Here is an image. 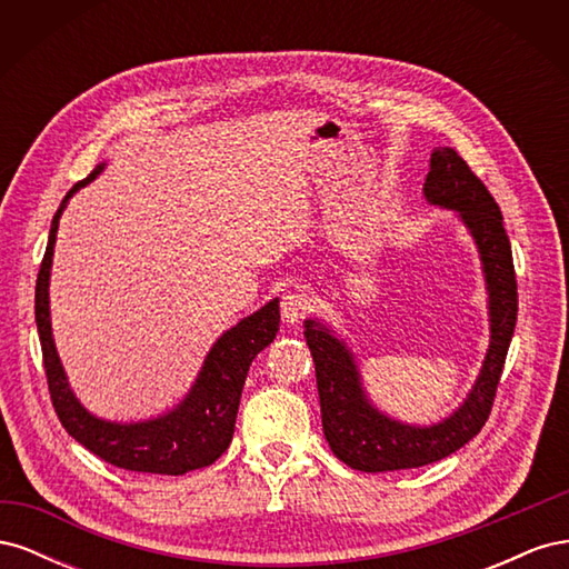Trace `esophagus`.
<instances>
[{"instance_id": "1", "label": "esophagus", "mask_w": 569, "mask_h": 569, "mask_svg": "<svg viewBox=\"0 0 569 569\" xmlns=\"http://www.w3.org/2000/svg\"><path fill=\"white\" fill-rule=\"evenodd\" d=\"M280 311H282L284 322L295 325V322L303 320L306 313L311 311V301H308V297L301 295V291H287L280 301Z\"/></svg>"}]
</instances>
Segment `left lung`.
<instances>
[{
  "label": "left lung",
  "instance_id": "left-lung-1",
  "mask_svg": "<svg viewBox=\"0 0 569 569\" xmlns=\"http://www.w3.org/2000/svg\"><path fill=\"white\" fill-rule=\"evenodd\" d=\"M425 199L458 211L479 249L489 291L491 341L477 382L465 403L432 427L403 425L377 410L360 385L358 366L347 343L318 320L303 322V337L316 363L322 432L332 453L360 472L422 468L456 453L481 432L491 416L510 339L518 322V280L503 216L470 166L451 147H439L429 159Z\"/></svg>",
  "mask_w": 569,
  "mask_h": 569
}]
</instances>
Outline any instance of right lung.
<instances>
[{"label": "right lung", "instance_id": "right-lung-1", "mask_svg": "<svg viewBox=\"0 0 569 569\" xmlns=\"http://www.w3.org/2000/svg\"><path fill=\"white\" fill-rule=\"evenodd\" d=\"M101 168L104 166H97L88 178L80 180L63 197L54 220H51L47 251L38 272L36 322L42 343L51 406H54L68 435L101 460L116 465V468L130 472L184 475L206 468V465L216 462L228 451L251 360L268 347L280 330V301L272 299L261 311L239 320L232 330L222 335L206 356L197 382L184 396V401L166 412V416L130 425L94 418L92 412L80 406L76 393L68 387L54 339H51L49 270L66 201L80 187L92 182Z\"/></svg>", "mask_w": 569, "mask_h": 569}]
</instances>
